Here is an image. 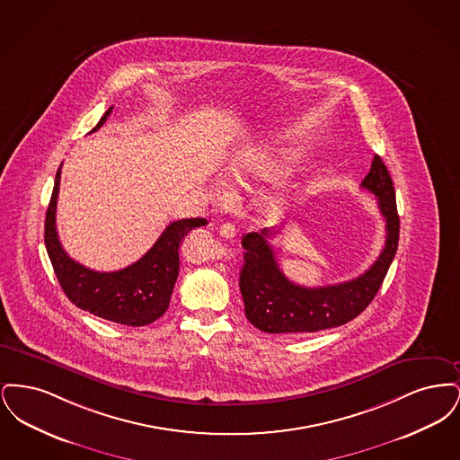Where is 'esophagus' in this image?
Here are the masks:
<instances>
[{"instance_id":"obj_1","label":"esophagus","mask_w":460,"mask_h":460,"mask_svg":"<svg viewBox=\"0 0 460 460\" xmlns=\"http://www.w3.org/2000/svg\"><path fill=\"white\" fill-rule=\"evenodd\" d=\"M220 236H224V238H227V240H231V238H234L236 236V227H234V224H231V222H226V224H222L220 226Z\"/></svg>"}]
</instances>
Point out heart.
<instances>
[{
    "mask_svg": "<svg viewBox=\"0 0 460 460\" xmlns=\"http://www.w3.org/2000/svg\"><path fill=\"white\" fill-rule=\"evenodd\" d=\"M296 156L278 148H267L262 152L244 155L231 165L229 177L234 186L244 191H255L263 184L276 182L293 171ZM217 198L227 197V188L224 182L214 186ZM298 197L289 190H276L263 198L261 212L267 222H279L286 219L296 207Z\"/></svg>",
    "mask_w": 460,
    "mask_h": 460,
    "instance_id": "heart-1",
    "label": "heart"
}]
</instances>
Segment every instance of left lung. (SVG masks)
Segmentation results:
<instances>
[{
  "label": "left lung",
  "instance_id": "8db88e82",
  "mask_svg": "<svg viewBox=\"0 0 460 460\" xmlns=\"http://www.w3.org/2000/svg\"><path fill=\"white\" fill-rule=\"evenodd\" d=\"M364 190L377 198V207L386 222V241L377 261L358 278L338 285L306 288L295 285L279 269L269 240L281 229L265 227L261 233L243 236L244 262L240 289L246 319L263 332L300 334L338 328L355 319L371 304L385 281L398 248L400 219L392 175L379 155H374L371 171L364 177Z\"/></svg>",
  "mask_w": 460,
  "mask_h": 460
}]
</instances>
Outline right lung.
<instances>
[{
	"label": "right lung",
	"mask_w": 460,
	"mask_h": 460,
	"mask_svg": "<svg viewBox=\"0 0 460 460\" xmlns=\"http://www.w3.org/2000/svg\"><path fill=\"white\" fill-rule=\"evenodd\" d=\"M110 107L91 132L98 131L111 113ZM62 167H58L51 199L44 220V244L48 257L66 298L89 314L132 328L152 324L171 304V295L179 274V248L184 236L207 226L205 219L171 222L154 246L126 269L98 272L66 255L57 233V198Z\"/></svg>",
	"instance_id": "right-lung-1"
}]
</instances>
